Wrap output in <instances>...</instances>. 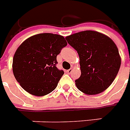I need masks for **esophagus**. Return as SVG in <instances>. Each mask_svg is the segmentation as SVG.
Returning <instances> with one entry per match:
<instances>
[{
  "instance_id": "34e87169",
  "label": "esophagus",
  "mask_w": 130,
  "mask_h": 130,
  "mask_svg": "<svg viewBox=\"0 0 130 130\" xmlns=\"http://www.w3.org/2000/svg\"><path fill=\"white\" fill-rule=\"evenodd\" d=\"M72 71H73V69H72V68H71V69H70V70H67V71H66V73L70 74H71V73L72 72Z\"/></svg>"
}]
</instances>
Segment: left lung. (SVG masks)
Returning <instances> with one entry per match:
<instances>
[{
  "label": "left lung",
  "mask_w": 130,
  "mask_h": 130,
  "mask_svg": "<svg viewBox=\"0 0 130 130\" xmlns=\"http://www.w3.org/2000/svg\"><path fill=\"white\" fill-rule=\"evenodd\" d=\"M65 39L79 56L81 74L75 80L78 89L87 95L98 94L107 89L121 63L114 41L103 34L92 30L73 34Z\"/></svg>",
  "instance_id": "1"
}]
</instances>
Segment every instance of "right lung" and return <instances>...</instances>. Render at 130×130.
<instances>
[{
	"label": "right lung",
	"instance_id": "1",
	"mask_svg": "<svg viewBox=\"0 0 130 130\" xmlns=\"http://www.w3.org/2000/svg\"><path fill=\"white\" fill-rule=\"evenodd\" d=\"M68 45L62 36L36 34L21 43L13 58L14 77L26 92L36 96L50 94L64 74L56 68V56Z\"/></svg>",
	"mask_w": 130,
	"mask_h": 130
}]
</instances>
